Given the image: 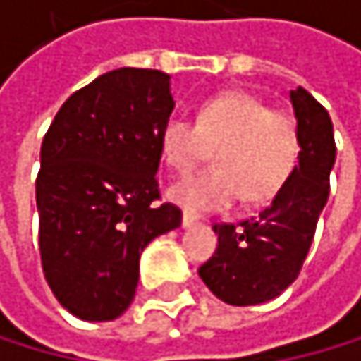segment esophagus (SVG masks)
Here are the masks:
<instances>
[{"label": "esophagus", "mask_w": 361, "mask_h": 361, "mask_svg": "<svg viewBox=\"0 0 361 361\" xmlns=\"http://www.w3.org/2000/svg\"><path fill=\"white\" fill-rule=\"evenodd\" d=\"M200 223V220L196 218V216H192V214H185L183 216V229H190V227H196Z\"/></svg>", "instance_id": "esophagus-1"}]
</instances>
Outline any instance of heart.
Returning a JSON list of instances; mask_svg holds the SVG:
<instances>
[{
  "label": "heart",
  "mask_w": 361,
  "mask_h": 361,
  "mask_svg": "<svg viewBox=\"0 0 361 361\" xmlns=\"http://www.w3.org/2000/svg\"><path fill=\"white\" fill-rule=\"evenodd\" d=\"M214 149V167L169 187L167 198L190 214L223 212L245 196L262 202L291 178L300 134L295 121L253 94L229 92L200 105L196 121L171 114L161 130V154L169 169L187 174Z\"/></svg>",
  "instance_id": "heart-1"
}]
</instances>
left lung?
<instances>
[{"instance_id":"left-lung-1","label":"left lung","mask_w":361,"mask_h":361,"mask_svg":"<svg viewBox=\"0 0 361 361\" xmlns=\"http://www.w3.org/2000/svg\"><path fill=\"white\" fill-rule=\"evenodd\" d=\"M300 154L291 178L249 220L216 223L218 247L198 269L209 291L227 305L251 307L278 298L298 274L329 198L335 138L329 112L305 87L291 90Z\"/></svg>"}]
</instances>
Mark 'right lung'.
<instances>
[{"instance_id": "obj_1", "label": "right lung", "mask_w": 361, "mask_h": 361, "mask_svg": "<svg viewBox=\"0 0 361 361\" xmlns=\"http://www.w3.org/2000/svg\"><path fill=\"white\" fill-rule=\"evenodd\" d=\"M169 75L118 68L77 90L41 143L39 251L46 282L72 315L110 322L136 293L138 260L183 212L159 202Z\"/></svg>"}]
</instances>
